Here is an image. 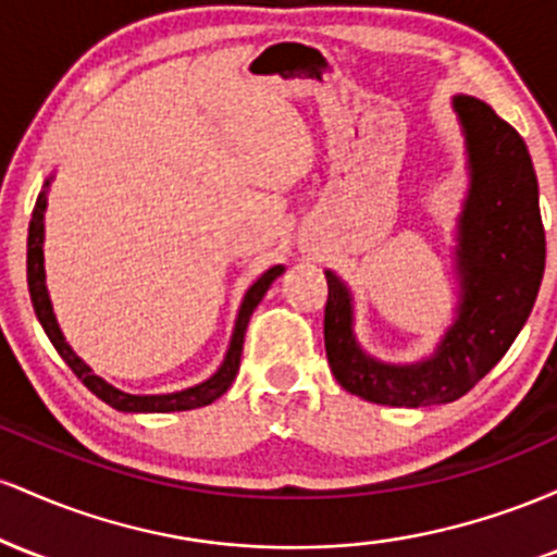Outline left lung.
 <instances>
[{"instance_id":"1","label":"left lung","mask_w":557,"mask_h":557,"mask_svg":"<svg viewBox=\"0 0 557 557\" xmlns=\"http://www.w3.org/2000/svg\"><path fill=\"white\" fill-rule=\"evenodd\" d=\"M453 107L466 131L471 188L458 225V319L437 354L411 367L363 354L354 337L348 287L327 272L330 369L348 393L380 406H437L469 393L516 341L545 272V227L527 144L474 96H456Z\"/></svg>"}]
</instances>
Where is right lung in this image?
I'll use <instances>...</instances> for the list:
<instances>
[{
    "label": "right lung",
    "instance_id": "add662e5",
    "mask_svg": "<svg viewBox=\"0 0 557 557\" xmlns=\"http://www.w3.org/2000/svg\"><path fill=\"white\" fill-rule=\"evenodd\" d=\"M47 188L49 181L44 183L41 194L36 198V207L34 214H30V225H28V293L30 300H34V311L41 322L44 332L49 335V341L57 348V354L65 359V363L73 369V374L86 385L96 398H101L107 406L117 408V411H127V413H168V411H190V408H201L209 406V403L220 398L225 389L233 385L235 374H238L240 367V354H243V337H246V327H248V319H251L253 309L259 306V300L264 298V293L270 290V285L274 283V277L285 272V267H272L267 270L261 277L248 287L246 298H243L240 311H238V322H235V332H233V341H230L227 356L222 361V367L216 369L214 376H209L207 382L201 385L181 389V393H170V395H131L123 393V389L112 387L110 382H104L101 376H96L91 369L83 363L78 356L73 354V348L65 343L62 337L60 327H57V319L52 311V300H49L47 285H44V212H47Z\"/></svg>",
    "mask_w": 557,
    "mask_h": 557
}]
</instances>
